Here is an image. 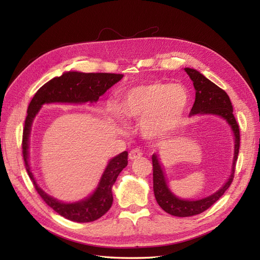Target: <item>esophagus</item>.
<instances>
[{"label":"esophagus","instance_id":"obj_1","mask_svg":"<svg viewBox=\"0 0 260 260\" xmlns=\"http://www.w3.org/2000/svg\"><path fill=\"white\" fill-rule=\"evenodd\" d=\"M142 155H143V153H142V151H141L140 148H133V149H131L130 153H129V158H130L131 160L138 159V158H140V157L142 156Z\"/></svg>","mask_w":260,"mask_h":260}]
</instances>
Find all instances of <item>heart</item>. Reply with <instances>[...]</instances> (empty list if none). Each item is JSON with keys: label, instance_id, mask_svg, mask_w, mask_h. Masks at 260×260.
Returning a JSON list of instances; mask_svg holds the SVG:
<instances>
[{"label": "heart", "instance_id": "b5f03b06", "mask_svg": "<svg viewBox=\"0 0 260 260\" xmlns=\"http://www.w3.org/2000/svg\"><path fill=\"white\" fill-rule=\"evenodd\" d=\"M188 95L182 85L154 82L140 85L124 93L121 113L130 120L141 122V131L148 139H156L174 129L184 115ZM117 116L116 108H111Z\"/></svg>", "mask_w": 260, "mask_h": 260}]
</instances>
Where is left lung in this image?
I'll return each mask as SVG.
<instances>
[{
    "instance_id": "1",
    "label": "left lung",
    "mask_w": 260,
    "mask_h": 260,
    "mask_svg": "<svg viewBox=\"0 0 260 260\" xmlns=\"http://www.w3.org/2000/svg\"><path fill=\"white\" fill-rule=\"evenodd\" d=\"M185 73L190 76L195 88V102L191 109V115L198 114H210L223 118L226 122L231 125L234 133V158L232 164V170L230 178L228 179L225 184L219 191L214 193L208 198L199 201H187L181 200L172 194L168 188L166 179L162 168L159 164L157 154L152 156L153 161V183L154 194L158 205L168 214L177 217H191L194 215L202 214L203 211L208 209L212 204H215L224 192L231 185L234 171L235 162L238 160L239 149H240V128L237 119L233 115V106L230 98L224 90L219 88L214 82L208 80L205 76L192 68H184Z\"/></svg>"
}]
</instances>
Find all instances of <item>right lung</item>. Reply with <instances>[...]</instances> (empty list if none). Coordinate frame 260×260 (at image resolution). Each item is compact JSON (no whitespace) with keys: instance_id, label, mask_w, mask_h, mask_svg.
<instances>
[{"instance_id":"add662e5","label":"right lung","mask_w":260,"mask_h":260,"mask_svg":"<svg viewBox=\"0 0 260 260\" xmlns=\"http://www.w3.org/2000/svg\"><path fill=\"white\" fill-rule=\"evenodd\" d=\"M123 75L108 73L68 72L53 78L37 91L28 106L25 128L22 132V156L28 176L38 194L48 205L64 218L75 222H91L98 220L112 207V187L122 169L128 165V152H122L108 162L100 183L92 195L83 201L66 204L53 199L38 186L28 164V148L31 124L43 104L49 103H86L96 102L99 98L117 83Z\"/></svg>"}]
</instances>
